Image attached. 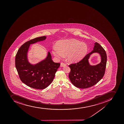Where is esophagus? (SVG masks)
<instances>
[{"instance_id": "34e87169", "label": "esophagus", "mask_w": 124, "mask_h": 124, "mask_svg": "<svg viewBox=\"0 0 124 124\" xmlns=\"http://www.w3.org/2000/svg\"><path fill=\"white\" fill-rule=\"evenodd\" d=\"M66 65H67V64H66L65 63H64L63 62H62V63H61L60 66L61 67H65V66H66Z\"/></svg>"}]
</instances>
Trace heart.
Wrapping results in <instances>:
<instances>
[{
	"label": "heart",
	"mask_w": 124,
	"mask_h": 124,
	"mask_svg": "<svg viewBox=\"0 0 124 124\" xmlns=\"http://www.w3.org/2000/svg\"><path fill=\"white\" fill-rule=\"evenodd\" d=\"M88 50V45L85 43L77 39H67L59 41L57 46H53L52 53L59 59L63 58L64 54H66L69 61L76 62L85 57Z\"/></svg>",
	"instance_id": "1"
}]
</instances>
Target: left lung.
Instances as JSON below:
<instances>
[{"label":"left lung","mask_w":124,"mask_h":124,"mask_svg":"<svg viewBox=\"0 0 124 124\" xmlns=\"http://www.w3.org/2000/svg\"><path fill=\"white\" fill-rule=\"evenodd\" d=\"M93 49L80 62L69 65L70 69L69 79L77 88L85 89L91 87L101 80L105 74L107 60L106 53L97 42L94 44ZM94 53L100 54L101 62L98 65L91 66L88 59L90 55Z\"/></svg>","instance_id":"obj_1"}]
</instances>
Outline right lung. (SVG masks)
I'll return each instance as SVG.
<instances>
[{"instance_id": "1", "label": "right lung", "mask_w": 124, "mask_h": 124, "mask_svg": "<svg viewBox=\"0 0 124 124\" xmlns=\"http://www.w3.org/2000/svg\"><path fill=\"white\" fill-rule=\"evenodd\" d=\"M46 36L36 38L26 42L21 46L16 56V67L19 77L24 84L34 89L42 90L50 85L60 65L53 62L50 53L45 59L32 65L28 60L27 53L30 44L44 40Z\"/></svg>"}]
</instances>
